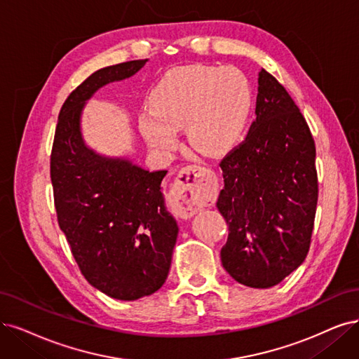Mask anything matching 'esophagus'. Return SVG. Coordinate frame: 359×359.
I'll return each instance as SVG.
<instances>
[{
	"label": "esophagus",
	"instance_id": "34e87169",
	"mask_svg": "<svg viewBox=\"0 0 359 359\" xmlns=\"http://www.w3.org/2000/svg\"><path fill=\"white\" fill-rule=\"evenodd\" d=\"M216 175L203 165H187L170 191V204L180 217H191L200 211L216 189Z\"/></svg>",
	"mask_w": 359,
	"mask_h": 359
}]
</instances>
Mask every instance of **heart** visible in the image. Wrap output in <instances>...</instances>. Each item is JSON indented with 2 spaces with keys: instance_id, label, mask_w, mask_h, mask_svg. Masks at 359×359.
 I'll return each mask as SVG.
<instances>
[{
  "instance_id": "heart-1",
  "label": "heart",
  "mask_w": 359,
  "mask_h": 359,
  "mask_svg": "<svg viewBox=\"0 0 359 359\" xmlns=\"http://www.w3.org/2000/svg\"><path fill=\"white\" fill-rule=\"evenodd\" d=\"M251 103L248 79L236 68L179 66L155 86L152 108L142 114V126L155 148L170 149L176 143L175 128L187 124L196 151L220 155L240 140Z\"/></svg>"
}]
</instances>
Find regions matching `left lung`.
<instances>
[{
    "label": "left lung",
    "instance_id": "left-lung-1",
    "mask_svg": "<svg viewBox=\"0 0 359 359\" xmlns=\"http://www.w3.org/2000/svg\"><path fill=\"white\" fill-rule=\"evenodd\" d=\"M256 121L219 163L217 208L229 228L223 268L253 288L280 284L306 259L318 203L315 142L294 100L259 74Z\"/></svg>",
    "mask_w": 359,
    "mask_h": 359
}]
</instances>
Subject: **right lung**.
<instances>
[{
	"label": "right lung",
	"mask_w": 359,
	"mask_h": 359,
	"mask_svg": "<svg viewBox=\"0 0 359 359\" xmlns=\"http://www.w3.org/2000/svg\"><path fill=\"white\" fill-rule=\"evenodd\" d=\"M146 60L84 79L62 106L50 155L57 222L71 253L86 280L118 300L149 296L167 280L179 232L161 192L167 170L151 172L87 149L79 115L97 88L136 74Z\"/></svg>",
	"instance_id": "add662e5"
}]
</instances>
